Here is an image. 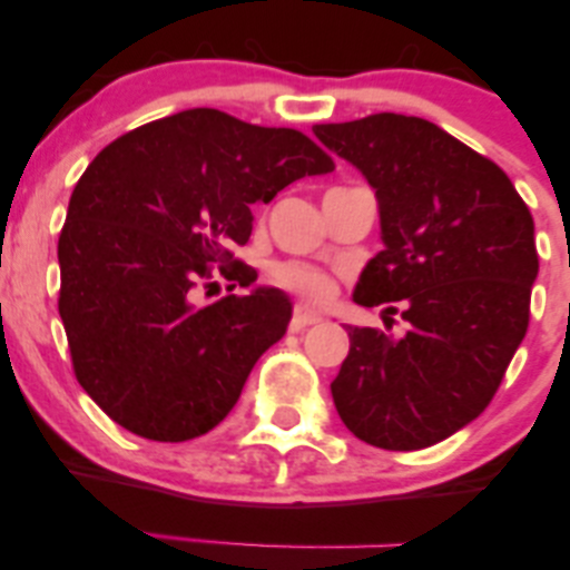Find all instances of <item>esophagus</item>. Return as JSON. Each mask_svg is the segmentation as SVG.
Masks as SVG:
<instances>
[{
    "mask_svg": "<svg viewBox=\"0 0 570 570\" xmlns=\"http://www.w3.org/2000/svg\"><path fill=\"white\" fill-rule=\"evenodd\" d=\"M322 322V316H318L316 311H311V307L307 305H303V303H297L292 307V322H289V330L292 332H303L305 326H313V324H318Z\"/></svg>",
    "mask_w": 570,
    "mask_h": 570,
    "instance_id": "34e87169",
    "label": "esophagus"
}]
</instances>
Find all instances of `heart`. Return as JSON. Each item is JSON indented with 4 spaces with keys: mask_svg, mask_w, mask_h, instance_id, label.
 I'll list each match as a JSON object with an SVG mask.
<instances>
[{
    "mask_svg": "<svg viewBox=\"0 0 570 570\" xmlns=\"http://www.w3.org/2000/svg\"><path fill=\"white\" fill-rule=\"evenodd\" d=\"M271 276L281 289L297 294V297H303L305 303H313V305L330 303L337 292V281L330 271H324V267H316V265L294 263V259L273 265Z\"/></svg>",
    "mask_w": 570,
    "mask_h": 570,
    "instance_id": "obj_1",
    "label": "heart"
}]
</instances>
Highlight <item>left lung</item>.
I'll use <instances>...</instances> for the list:
<instances>
[{"label": "left lung", "mask_w": 570, "mask_h": 570, "mask_svg": "<svg viewBox=\"0 0 570 570\" xmlns=\"http://www.w3.org/2000/svg\"><path fill=\"white\" fill-rule=\"evenodd\" d=\"M381 203L383 244L356 284L364 307L402 335L348 326L332 381L353 436L423 450L474 421L495 396L531 322L539 273L533 217L509 176L423 117L381 112L313 126Z\"/></svg>", "instance_id": "1"}]
</instances>
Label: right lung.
I'll return each mask as SVG.
<instances>
[{
  "label": "right lung",
  "mask_w": 570,
  "mask_h": 570,
  "mask_svg": "<svg viewBox=\"0 0 570 570\" xmlns=\"http://www.w3.org/2000/svg\"><path fill=\"white\" fill-rule=\"evenodd\" d=\"M330 171L299 130L219 109L153 120L96 155L58 235V313L77 383L115 423L187 442L225 421L292 305L278 289L208 305L198 294L219 276L254 284L233 254L252 235V203Z\"/></svg>",
  "instance_id": "add662e5"
}]
</instances>
